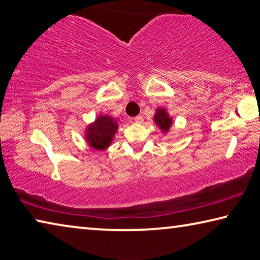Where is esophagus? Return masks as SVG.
Listing matches in <instances>:
<instances>
[{
  "instance_id": "1",
  "label": "esophagus",
  "mask_w": 260,
  "mask_h": 260,
  "mask_svg": "<svg viewBox=\"0 0 260 260\" xmlns=\"http://www.w3.org/2000/svg\"><path fill=\"white\" fill-rule=\"evenodd\" d=\"M134 121L138 122V124H142V122H143V116H142V114H139V116L134 117Z\"/></svg>"
}]
</instances>
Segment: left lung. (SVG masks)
Here are the masks:
<instances>
[{
    "mask_svg": "<svg viewBox=\"0 0 260 260\" xmlns=\"http://www.w3.org/2000/svg\"><path fill=\"white\" fill-rule=\"evenodd\" d=\"M155 121L156 124L160 127L162 132H167L170 129L171 125H172V119L169 117V114L164 109H158L155 114Z\"/></svg>",
    "mask_w": 260,
    "mask_h": 260,
    "instance_id": "obj_1",
    "label": "left lung"
}]
</instances>
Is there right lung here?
I'll use <instances>...</instances> for the list:
<instances>
[{
	"mask_svg": "<svg viewBox=\"0 0 260 260\" xmlns=\"http://www.w3.org/2000/svg\"><path fill=\"white\" fill-rule=\"evenodd\" d=\"M118 129V121L110 116H100L94 124L88 127L86 139L89 146L98 150H104L110 146Z\"/></svg>",
	"mask_w": 260,
	"mask_h": 260,
	"instance_id": "obj_1",
	"label": "right lung"
}]
</instances>
